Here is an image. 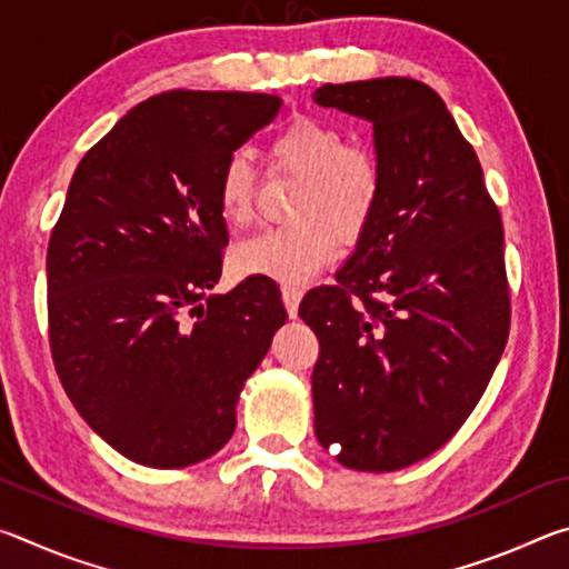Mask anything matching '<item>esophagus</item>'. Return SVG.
Instances as JSON below:
<instances>
[{"label": "esophagus", "instance_id": "esophagus-1", "mask_svg": "<svg viewBox=\"0 0 569 569\" xmlns=\"http://www.w3.org/2000/svg\"><path fill=\"white\" fill-rule=\"evenodd\" d=\"M281 296H283V306H286V313L296 319L298 316V303H301L303 291L298 286H283L281 288Z\"/></svg>", "mask_w": 569, "mask_h": 569}]
</instances>
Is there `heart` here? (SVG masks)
Wrapping results in <instances>:
<instances>
[{
  "mask_svg": "<svg viewBox=\"0 0 569 569\" xmlns=\"http://www.w3.org/2000/svg\"><path fill=\"white\" fill-rule=\"evenodd\" d=\"M271 168L301 178L293 226L268 228L240 240L233 266L240 276L298 283L331 263L343 240H356L377 213L383 172L369 146L346 140L339 124L298 114L268 146ZM218 213L230 228L253 218L256 170L243 152H233L218 172Z\"/></svg>",
  "mask_w": 569,
  "mask_h": 569,
  "instance_id": "b5f03b06",
  "label": "heart"
}]
</instances>
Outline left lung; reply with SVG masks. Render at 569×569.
Segmentation results:
<instances>
[{
	"label": "left lung",
	"mask_w": 569,
	"mask_h": 569,
	"mask_svg": "<svg viewBox=\"0 0 569 569\" xmlns=\"http://www.w3.org/2000/svg\"><path fill=\"white\" fill-rule=\"evenodd\" d=\"M373 124L381 198L333 286L298 316L319 336L313 427L339 465L397 471L457 435L502 359V216L445 100L411 77L313 92Z\"/></svg>",
	"instance_id": "8db88e82"
}]
</instances>
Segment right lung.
I'll return each instance as SVG.
<instances>
[{
	"label": "right lung",
	"instance_id": "right-lung-1",
	"mask_svg": "<svg viewBox=\"0 0 569 569\" xmlns=\"http://www.w3.org/2000/svg\"><path fill=\"white\" fill-rule=\"evenodd\" d=\"M278 110L276 94L162 92L72 176L47 248L52 361L80 417L138 465L223 449L238 393L286 323L268 281L210 293L228 246L218 172Z\"/></svg>",
	"mask_w": 569,
	"mask_h": 569
}]
</instances>
